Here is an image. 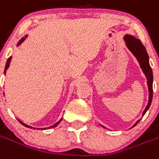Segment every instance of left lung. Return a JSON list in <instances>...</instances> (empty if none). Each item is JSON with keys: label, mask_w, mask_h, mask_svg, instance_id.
<instances>
[{"label": "left lung", "mask_w": 159, "mask_h": 159, "mask_svg": "<svg viewBox=\"0 0 159 159\" xmlns=\"http://www.w3.org/2000/svg\"><path fill=\"white\" fill-rule=\"evenodd\" d=\"M124 40H125V45L128 47V49L130 50L131 53L134 55L135 57L139 61L141 68H142L143 73L146 75V80H147V85H148L149 89V102L146 109H145L143 113V116H144L146 111L150 108L153 98V72L150 66V63H149L148 53L146 52V48L143 45V43L141 42L140 40L135 38L133 36L125 35L124 37ZM139 121H140V120L137 121V122L132 127L135 126Z\"/></svg>", "instance_id": "1"}]
</instances>
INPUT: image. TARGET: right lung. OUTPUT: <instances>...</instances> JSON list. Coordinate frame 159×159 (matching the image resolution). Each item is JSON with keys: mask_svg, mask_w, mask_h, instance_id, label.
<instances>
[{"mask_svg": "<svg viewBox=\"0 0 159 159\" xmlns=\"http://www.w3.org/2000/svg\"><path fill=\"white\" fill-rule=\"evenodd\" d=\"M27 38V35L25 36V37H24V38H22L20 40V41H18V44H17V45H20V44L22 43V42H23V41H25V38ZM11 59H12V57H9V59H8V60H7V62H6V65H5V72H6V70H7V69L9 68V64H10V61H11ZM61 120H62V118H61V119L60 120V121H57V123H55L54 125H51L50 127H48L47 128V129H49V128H53V127H56V126H57V125H58L59 123H60V121H61ZM20 122V123L22 124V125H25V126H26V127H28V128H32L31 126H30V125H26V124H25V123H23V122H22V121H19ZM34 129H36V128H34ZM44 129H46V128H44ZM38 129H39L38 128Z\"/></svg>", "mask_w": 159, "mask_h": 159, "instance_id": "obj_1", "label": "right lung"}]
</instances>
